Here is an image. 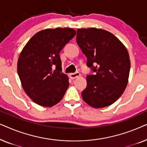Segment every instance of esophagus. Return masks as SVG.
<instances>
[{
  "mask_svg": "<svg viewBox=\"0 0 147 147\" xmlns=\"http://www.w3.org/2000/svg\"><path fill=\"white\" fill-rule=\"evenodd\" d=\"M81 76L80 75V74L79 73V72H75V73H71L69 74V78H71V79L74 80L75 79V78H78V77H80V76Z\"/></svg>",
  "mask_w": 147,
  "mask_h": 147,
  "instance_id": "34e87169",
  "label": "esophagus"
}]
</instances>
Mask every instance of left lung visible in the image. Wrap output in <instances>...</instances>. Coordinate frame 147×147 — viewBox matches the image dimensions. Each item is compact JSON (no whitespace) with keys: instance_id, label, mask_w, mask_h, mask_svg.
I'll return each instance as SVG.
<instances>
[{"instance_id":"1","label":"left lung","mask_w":147,"mask_h":147,"mask_svg":"<svg viewBox=\"0 0 147 147\" xmlns=\"http://www.w3.org/2000/svg\"><path fill=\"white\" fill-rule=\"evenodd\" d=\"M76 39L88 67L95 72L87 76V87L82 92L84 101L95 108L111 105L127 86L130 69L127 49L116 36L101 29H78Z\"/></svg>"}]
</instances>
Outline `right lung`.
Wrapping results in <instances>:
<instances>
[{
    "label": "right lung",
    "mask_w": 147,
    "mask_h": 147,
    "mask_svg": "<svg viewBox=\"0 0 147 147\" xmlns=\"http://www.w3.org/2000/svg\"><path fill=\"white\" fill-rule=\"evenodd\" d=\"M76 34L71 28L42 30L22 50L18 75L24 91L36 104L51 107L63 98L69 83L67 76L61 72L59 53Z\"/></svg>",
    "instance_id": "add662e5"
}]
</instances>
